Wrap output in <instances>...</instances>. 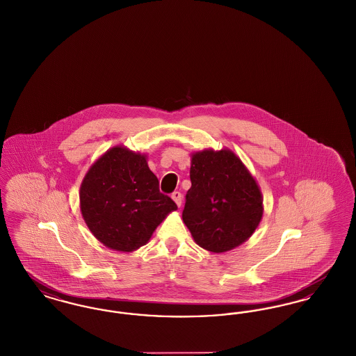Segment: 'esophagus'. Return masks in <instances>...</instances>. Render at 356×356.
<instances>
[{
    "label": "esophagus",
    "instance_id": "1",
    "mask_svg": "<svg viewBox=\"0 0 356 356\" xmlns=\"http://www.w3.org/2000/svg\"><path fill=\"white\" fill-rule=\"evenodd\" d=\"M172 199H173V202L177 204V207H180L181 203H183V195L179 192V191H175L173 193H172Z\"/></svg>",
    "mask_w": 356,
    "mask_h": 356
}]
</instances>
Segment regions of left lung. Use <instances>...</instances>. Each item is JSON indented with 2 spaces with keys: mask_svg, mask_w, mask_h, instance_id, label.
<instances>
[{
  "mask_svg": "<svg viewBox=\"0 0 356 356\" xmlns=\"http://www.w3.org/2000/svg\"><path fill=\"white\" fill-rule=\"evenodd\" d=\"M189 177L183 221L196 244L221 254L248 240L261 220L263 199L236 154L229 149L195 152Z\"/></svg>",
  "mask_w": 356,
  "mask_h": 356,
  "instance_id": "1",
  "label": "left lung"
}]
</instances>
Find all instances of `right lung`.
Listing matches in <instances>:
<instances>
[{"mask_svg": "<svg viewBox=\"0 0 356 356\" xmlns=\"http://www.w3.org/2000/svg\"><path fill=\"white\" fill-rule=\"evenodd\" d=\"M80 208L88 228L105 247L132 252L149 241L177 205L160 192L145 154L113 147L86 172Z\"/></svg>", "mask_w": 356, "mask_h": 356, "instance_id": "obj_1", "label": "right lung"}]
</instances>
